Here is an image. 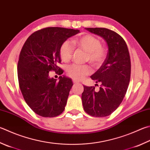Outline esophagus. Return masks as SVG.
<instances>
[{
    "label": "esophagus",
    "mask_w": 150,
    "mask_h": 150,
    "mask_svg": "<svg viewBox=\"0 0 150 150\" xmlns=\"http://www.w3.org/2000/svg\"><path fill=\"white\" fill-rule=\"evenodd\" d=\"M73 83L74 84H77V83H79V81H76V80H73Z\"/></svg>",
    "instance_id": "esophagus-1"
}]
</instances>
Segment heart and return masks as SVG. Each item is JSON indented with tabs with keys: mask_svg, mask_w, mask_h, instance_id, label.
Returning <instances> with one entry per match:
<instances>
[{
	"mask_svg": "<svg viewBox=\"0 0 150 150\" xmlns=\"http://www.w3.org/2000/svg\"><path fill=\"white\" fill-rule=\"evenodd\" d=\"M73 45L86 52L85 60L89 62L93 66L98 67L104 61L106 50L102 47L101 41L96 37L86 35L79 39L73 40L72 43L69 40L62 43L59 49V54L63 62H68L71 60L74 50ZM91 73V67L87 65L73 64L67 68V75L74 80H82Z\"/></svg>",
	"mask_w": 150,
	"mask_h": 150,
	"instance_id": "1",
	"label": "heart"
}]
</instances>
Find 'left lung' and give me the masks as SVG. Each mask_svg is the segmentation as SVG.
I'll list each match as a JSON object with an SVG mask.
<instances>
[{"instance_id":"left-lung-1","label":"left lung","mask_w":150,"mask_h":150,"mask_svg":"<svg viewBox=\"0 0 150 150\" xmlns=\"http://www.w3.org/2000/svg\"><path fill=\"white\" fill-rule=\"evenodd\" d=\"M85 29L102 37L108 47L104 62L91 77L101 84L100 91H95L94 86H83L81 97L84 110L88 115L103 117L116 110L127 92L131 71L129 52L125 40L115 31L106 28Z\"/></svg>"}]
</instances>
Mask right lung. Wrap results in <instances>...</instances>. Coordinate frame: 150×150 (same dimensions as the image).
Here are the masks:
<instances>
[{
    "label": "right lung",
    "instance_id": "right-lung-1",
    "mask_svg": "<svg viewBox=\"0 0 150 150\" xmlns=\"http://www.w3.org/2000/svg\"><path fill=\"white\" fill-rule=\"evenodd\" d=\"M80 32L78 29L47 28L35 31L24 43L18 64V82L29 108L44 117H54L63 112L73 86L70 78L59 76V81L49 77V72L58 75L63 70L59 49L62 43Z\"/></svg>",
    "mask_w": 150,
    "mask_h": 150
}]
</instances>
